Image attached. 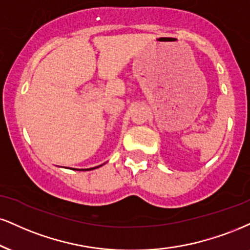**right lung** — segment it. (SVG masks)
Returning <instances> with one entry per match:
<instances>
[{"label": "right lung", "instance_id": "1", "mask_svg": "<svg viewBox=\"0 0 250 250\" xmlns=\"http://www.w3.org/2000/svg\"><path fill=\"white\" fill-rule=\"evenodd\" d=\"M102 165H104V164H101V165H98V167H91V169H73V170H85V171H88V170H94V169H96V167H102Z\"/></svg>", "mask_w": 250, "mask_h": 250}]
</instances>
